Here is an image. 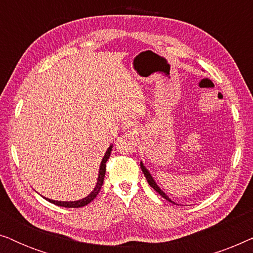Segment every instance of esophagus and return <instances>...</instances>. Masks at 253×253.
Here are the masks:
<instances>
[{"label":"esophagus","mask_w":253,"mask_h":253,"mask_svg":"<svg viewBox=\"0 0 253 253\" xmlns=\"http://www.w3.org/2000/svg\"><path fill=\"white\" fill-rule=\"evenodd\" d=\"M132 130H134V129H132Z\"/></svg>","instance_id":"obj_1"}]
</instances>
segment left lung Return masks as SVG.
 <instances>
[{
    "instance_id": "1",
    "label": "left lung",
    "mask_w": 253,
    "mask_h": 253,
    "mask_svg": "<svg viewBox=\"0 0 253 253\" xmlns=\"http://www.w3.org/2000/svg\"><path fill=\"white\" fill-rule=\"evenodd\" d=\"M140 168H141V170H143V172H144V175H145V177H146V179H147V182H148V184H150V186H152V188H153V189L155 190V191H157V192L159 193V195H160L161 197H164V198H165L166 200H168V202H170V203H172V202H171V200H170V199H169V198H168V197L165 195V192H164V191H162V190H161L160 188H159V186L157 185V183H155V182H154V179H153V178H152V176L150 175V172H148V170H147V169L144 167V166H143V164H141V162H140ZM172 204H174V203H172Z\"/></svg>"
}]
</instances>
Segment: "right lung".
Masks as SVG:
<instances>
[{"label": "right lung", "instance_id": "1", "mask_svg": "<svg viewBox=\"0 0 253 253\" xmlns=\"http://www.w3.org/2000/svg\"><path fill=\"white\" fill-rule=\"evenodd\" d=\"M112 148H113V146H109L108 150H107L105 157H103V159H102L101 165H100L98 182H96V185H95L94 190H93V191L89 193L87 197H85L84 199L77 200V202H56V200H50V199L46 198L48 202H50L51 204H54V205H57V206L68 207V209H78V207H83V206L87 205V204L91 203L92 200L94 199L96 196H98L100 190H101V186L103 184V178H105V175H106V164H107V161H108V159L110 157V152H112Z\"/></svg>", "mask_w": 253, "mask_h": 253}]
</instances>
